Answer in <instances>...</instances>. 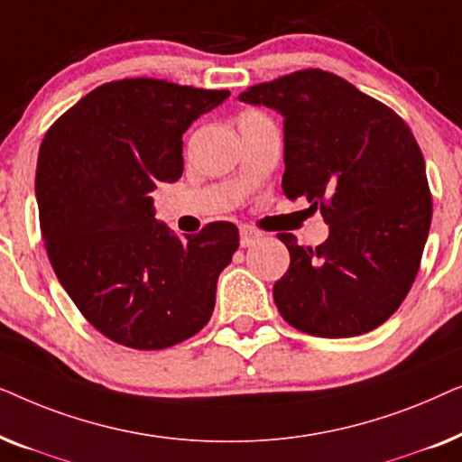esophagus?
<instances>
[{"label":"esophagus","mask_w":462,"mask_h":462,"mask_svg":"<svg viewBox=\"0 0 462 462\" xmlns=\"http://www.w3.org/2000/svg\"><path fill=\"white\" fill-rule=\"evenodd\" d=\"M261 237H263V233L256 231L254 226H250V225L239 226V244H242V248H250V245H254Z\"/></svg>","instance_id":"34e87169"}]
</instances>
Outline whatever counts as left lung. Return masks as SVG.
I'll list each match as a JSON object with an SVG mask.
<instances>
[{
    "label": "left lung",
    "instance_id": "left-lung-1",
    "mask_svg": "<svg viewBox=\"0 0 462 462\" xmlns=\"http://www.w3.org/2000/svg\"><path fill=\"white\" fill-rule=\"evenodd\" d=\"M283 117L282 189L321 210L318 248L280 233L290 252L273 286L282 318L321 338L374 330L412 286L431 226L425 160L406 122L338 75L305 69L239 94Z\"/></svg>",
    "mask_w": 462,
    "mask_h": 462
}]
</instances>
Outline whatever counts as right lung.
Instances as JSON below:
<instances>
[{"label": "right lung", "mask_w": 462, "mask_h": 462, "mask_svg": "<svg viewBox=\"0 0 462 462\" xmlns=\"http://www.w3.org/2000/svg\"><path fill=\"white\" fill-rule=\"evenodd\" d=\"M226 90L134 78L98 86L56 119L35 195L52 269L81 315L132 349H166L208 324L233 223L179 237L155 218L157 182L182 176V134Z\"/></svg>", "instance_id": "obj_1"}]
</instances>
